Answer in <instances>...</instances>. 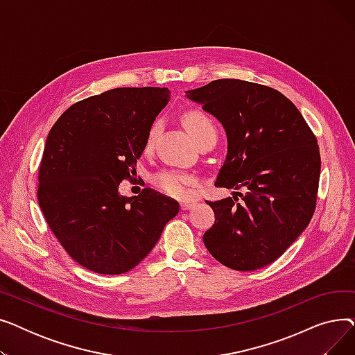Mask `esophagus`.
I'll return each instance as SVG.
<instances>
[{
  "mask_svg": "<svg viewBox=\"0 0 355 355\" xmlns=\"http://www.w3.org/2000/svg\"><path fill=\"white\" fill-rule=\"evenodd\" d=\"M194 206H196L194 201H181L180 202L181 210H191Z\"/></svg>",
  "mask_w": 355,
  "mask_h": 355,
  "instance_id": "obj_1",
  "label": "esophagus"
}]
</instances>
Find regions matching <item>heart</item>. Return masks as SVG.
I'll use <instances>...</instances> for the list:
<instances>
[{
  "instance_id": "heart-1",
  "label": "heart",
  "mask_w": 355,
  "mask_h": 355,
  "mask_svg": "<svg viewBox=\"0 0 355 355\" xmlns=\"http://www.w3.org/2000/svg\"><path fill=\"white\" fill-rule=\"evenodd\" d=\"M184 123L193 139H196L198 135L204 132H207V130L214 129V125L210 121V118L198 110H191L189 114H185ZM157 130H158V122H155L151 126V129H149L146 141H145L146 148L151 146ZM154 182L157 187L166 196L184 200V198H190L193 196L197 185V178L191 174H182L177 171H162L154 177Z\"/></svg>"
}]
</instances>
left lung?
I'll return each mask as SVG.
<instances>
[{"label": "left lung", "mask_w": 355, "mask_h": 355, "mask_svg": "<svg viewBox=\"0 0 355 355\" xmlns=\"http://www.w3.org/2000/svg\"><path fill=\"white\" fill-rule=\"evenodd\" d=\"M185 96L217 118L227 155L216 187L246 189L207 201L216 221L202 241L230 269L249 272L281 256L306 229L321 173L316 138L301 112L281 92L237 79H220ZM236 193V191H234Z\"/></svg>", "instance_id": "obj_1"}]
</instances>
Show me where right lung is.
Listing matches in <instances>:
<instances>
[{"instance_id":"1","label":"right lung","mask_w":355,"mask_h":355,"mask_svg":"<svg viewBox=\"0 0 355 355\" xmlns=\"http://www.w3.org/2000/svg\"><path fill=\"white\" fill-rule=\"evenodd\" d=\"M170 101L166 87H118L71 105L46 139L40 209L60 245L101 275L134 269L154 249L178 202L155 190L125 197L146 135Z\"/></svg>"}]
</instances>
